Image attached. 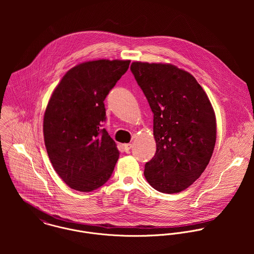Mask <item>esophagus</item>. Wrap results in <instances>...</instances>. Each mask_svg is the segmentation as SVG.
Returning <instances> with one entry per match:
<instances>
[{
    "label": "esophagus",
    "instance_id": "esophagus-1",
    "mask_svg": "<svg viewBox=\"0 0 254 254\" xmlns=\"http://www.w3.org/2000/svg\"><path fill=\"white\" fill-rule=\"evenodd\" d=\"M123 147H124V149H125L126 151H128V150L132 147V144H124Z\"/></svg>",
    "mask_w": 254,
    "mask_h": 254
}]
</instances>
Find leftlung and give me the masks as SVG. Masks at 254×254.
Masks as SVG:
<instances>
[{
  "label": "left lung",
  "mask_w": 254,
  "mask_h": 254,
  "mask_svg": "<svg viewBox=\"0 0 254 254\" xmlns=\"http://www.w3.org/2000/svg\"><path fill=\"white\" fill-rule=\"evenodd\" d=\"M131 71L153 113L154 156L145 179L156 190L176 193L205 170L216 142V118L195 78L172 64L132 63Z\"/></svg>",
  "instance_id": "8db88e82"
}]
</instances>
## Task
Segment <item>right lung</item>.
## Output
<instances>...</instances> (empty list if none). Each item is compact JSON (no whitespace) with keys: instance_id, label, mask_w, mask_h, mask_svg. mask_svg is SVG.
I'll use <instances>...</instances> for the list:
<instances>
[{"instance_id":"right-lung-1","label":"right lung","mask_w":254,"mask_h":254,"mask_svg":"<svg viewBox=\"0 0 254 254\" xmlns=\"http://www.w3.org/2000/svg\"><path fill=\"white\" fill-rule=\"evenodd\" d=\"M129 64L117 60L80 64L63 77L49 101L45 145L54 169L73 190H97L114 170L119 151L103 128L104 101Z\"/></svg>"}]
</instances>
